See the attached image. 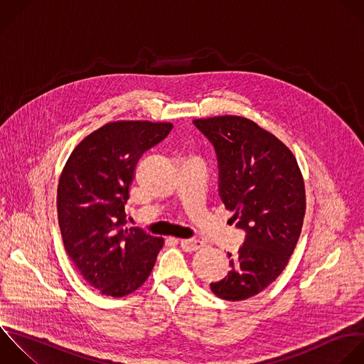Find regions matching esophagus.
I'll list each match as a JSON object with an SVG mask.
<instances>
[{
	"label": "esophagus",
	"mask_w": 364,
	"mask_h": 364,
	"mask_svg": "<svg viewBox=\"0 0 364 364\" xmlns=\"http://www.w3.org/2000/svg\"><path fill=\"white\" fill-rule=\"evenodd\" d=\"M202 246H203V242H200L199 239H195V237L182 239V240H181V247H182L185 252H195V250L200 249Z\"/></svg>",
	"instance_id": "esophagus-1"
}]
</instances>
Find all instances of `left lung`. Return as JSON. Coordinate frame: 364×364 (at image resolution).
<instances>
[{"instance_id": "left-lung-1", "label": "left lung", "mask_w": 364, "mask_h": 364, "mask_svg": "<svg viewBox=\"0 0 364 364\" xmlns=\"http://www.w3.org/2000/svg\"><path fill=\"white\" fill-rule=\"evenodd\" d=\"M213 145L219 196L246 232L226 277L210 283L225 300H245L264 290L286 267L306 210L304 182L291 151L273 134L243 117L195 119Z\"/></svg>"}]
</instances>
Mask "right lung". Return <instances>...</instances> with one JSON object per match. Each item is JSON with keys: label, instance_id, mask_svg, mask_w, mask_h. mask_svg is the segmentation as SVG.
I'll use <instances>...</instances> for the list:
<instances>
[{"label": "right lung", "instance_id": "right-lung-1", "mask_svg": "<svg viewBox=\"0 0 364 364\" xmlns=\"http://www.w3.org/2000/svg\"><path fill=\"white\" fill-rule=\"evenodd\" d=\"M169 122L118 121L90 134L70 155L57 210L65 250L100 293L122 297L151 274L164 239L127 226L125 203L141 156L164 141Z\"/></svg>", "mask_w": 364, "mask_h": 364}]
</instances>
